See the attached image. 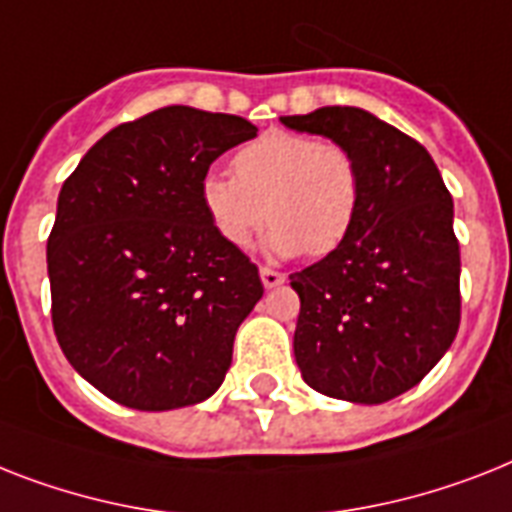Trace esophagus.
Here are the masks:
<instances>
[{"label":"esophagus","mask_w":512,"mask_h":512,"mask_svg":"<svg viewBox=\"0 0 512 512\" xmlns=\"http://www.w3.org/2000/svg\"><path fill=\"white\" fill-rule=\"evenodd\" d=\"M260 278H263L265 289H273V286L284 284L286 276L281 273V270H273V268H268V265H263V268H260Z\"/></svg>","instance_id":"1"}]
</instances>
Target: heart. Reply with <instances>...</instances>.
<instances>
[{
    "label": "heart",
    "mask_w": 512,
    "mask_h": 512,
    "mask_svg": "<svg viewBox=\"0 0 512 512\" xmlns=\"http://www.w3.org/2000/svg\"><path fill=\"white\" fill-rule=\"evenodd\" d=\"M231 170L234 178L205 176L202 205L215 234L236 249L249 247L270 218L273 252L326 257L360 218L363 168L339 141L273 128L247 141Z\"/></svg>",
    "instance_id": "obj_1"
}]
</instances>
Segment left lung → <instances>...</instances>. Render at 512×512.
Wrapping results in <instances>:
<instances>
[{
  "label": "left lung",
  "mask_w": 512,
  "mask_h": 512,
  "mask_svg": "<svg viewBox=\"0 0 512 512\" xmlns=\"http://www.w3.org/2000/svg\"><path fill=\"white\" fill-rule=\"evenodd\" d=\"M281 123L350 147L365 184L347 242L289 276L299 294V371L326 397L392 400L413 389L458 334L460 244L450 191L418 141L360 107H321Z\"/></svg>",
  "instance_id": "1"
}]
</instances>
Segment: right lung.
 Wrapping results in <instances>:
<instances>
[{
  "label": "right lung",
  "mask_w": 512,
  "mask_h": 512,
  "mask_svg": "<svg viewBox=\"0 0 512 512\" xmlns=\"http://www.w3.org/2000/svg\"><path fill=\"white\" fill-rule=\"evenodd\" d=\"M252 136L239 115L160 107L112 128L65 178L47 239L54 336L110 400L173 410L223 384L263 281L215 234L202 181Z\"/></svg>",
  "instance_id": "1"
}]
</instances>
